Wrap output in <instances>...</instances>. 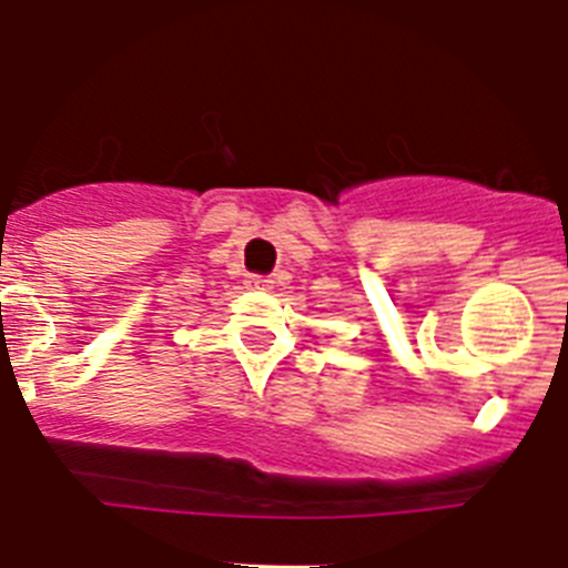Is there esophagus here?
I'll return each mask as SVG.
<instances>
[{"instance_id":"34e87169","label":"esophagus","mask_w":568,"mask_h":568,"mask_svg":"<svg viewBox=\"0 0 568 568\" xmlns=\"http://www.w3.org/2000/svg\"><path fill=\"white\" fill-rule=\"evenodd\" d=\"M250 290H258V293H267L270 287H273V278H267V275H247V281H244Z\"/></svg>"}]
</instances>
